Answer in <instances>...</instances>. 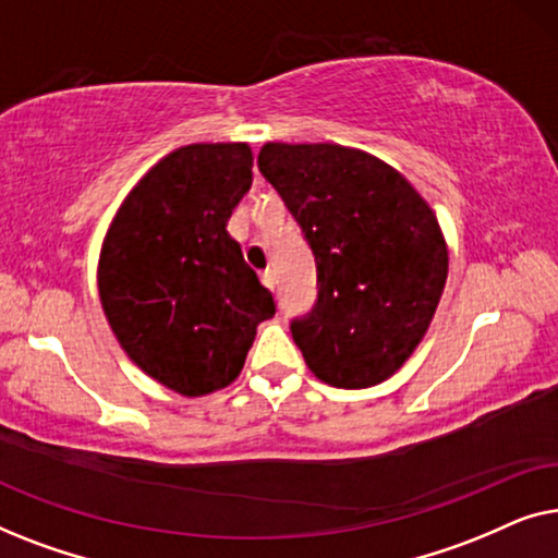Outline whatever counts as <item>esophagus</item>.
I'll list each match as a JSON object with an SVG mask.
<instances>
[{
  "label": "esophagus",
  "mask_w": 558,
  "mask_h": 558,
  "mask_svg": "<svg viewBox=\"0 0 558 558\" xmlns=\"http://www.w3.org/2000/svg\"><path fill=\"white\" fill-rule=\"evenodd\" d=\"M262 281H264V287L274 289L277 287V274H274L271 269H266V271H262Z\"/></svg>",
  "instance_id": "esophagus-1"
}]
</instances>
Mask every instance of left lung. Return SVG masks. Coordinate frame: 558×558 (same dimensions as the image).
<instances>
[{
  "mask_svg": "<svg viewBox=\"0 0 558 558\" xmlns=\"http://www.w3.org/2000/svg\"><path fill=\"white\" fill-rule=\"evenodd\" d=\"M258 170L315 254L317 304L292 319L307 368L335 388L391 378L445 292L447 241L429 203L384 159L342 144L266 142Z\"/></svg>",
  "mask_w": 558,
  "mask_h": 558,
  "instance_id": "1",
  "label": "left lung"
}]
</instances>
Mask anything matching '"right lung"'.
Here are the masks:
<instances>
[{"mask_svg":"<svg viewBox=\"0 0 558 558\" xmlns=\"http://www.w3.org/2000/svg\"><path fill=\"white\" fill-rule=\"evenodd\" d=\"M246 142L187 144L132 187L106 231L98 296L132 363L195 399L231 386L274 315L228 218L248 193Z\"/></svg>","mask_w":558,"mask_h":558,"instance_id":"right-lung-1","label":"right lung"}]
</instances>
